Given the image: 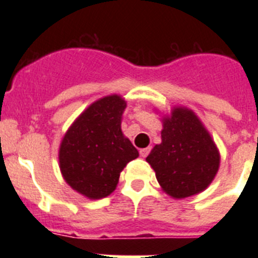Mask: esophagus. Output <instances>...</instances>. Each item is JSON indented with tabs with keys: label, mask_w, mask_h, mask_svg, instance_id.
Wrapping results in <instances>:
<instances>
[{
	"label": "esophagus",
	"mask_w": 258,
	"mask_h": 258,
	"mask_svg": "<svg viewBox=\"0 0 258 258\" xmlns=\"http://www.w3.org/2000/svg\"><path fill=\"white\" fill-rule=\"evenodd\" d=\"M150 151H151V149H150V147H146V149H141L140 150V155L142 157H146L147 155L150 154Z\"/></svg>",
	"instance_id": "34e87169"
}]
</instances>
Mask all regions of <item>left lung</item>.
<instances>
[{"instance_id":"1","label":"left lung","mask_w":258,"mask_h":258,"mask_svg":"<svg viewBox=\"0 0 258 258\" xmlns=\"http://www.w3.org/2000/svg\"><path fill=\"white\" fill-rule=\"evenodd\" d=\"M146 160L168 195L182 199L208 187L220 168V152L198 116L186 107H174L163 118L161 143Z\"/></svg>"}]
</instances>
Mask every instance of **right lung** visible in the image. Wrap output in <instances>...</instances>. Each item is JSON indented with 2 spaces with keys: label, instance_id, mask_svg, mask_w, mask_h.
<instances>
[{
  "label": "right lung",
  "instance_id": "1",
  "mask_svg": "<svg viewBox=\"0 0 258 258\" xmlns=\"http://www.w3.org/2000/svg\"><path fill=\"white\" fill-rule=\"evenodd\" d=\"M126 102L120 95L101 98L88 107L63 137L59 166L71 187L89 199L113 192L120 173L138 151L121 132Z\"/></svg>",
  "mask_w": 258,
  "mask_h": 258
}]
</instances>
